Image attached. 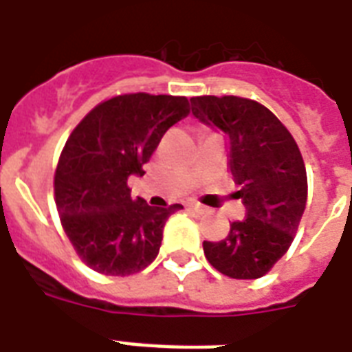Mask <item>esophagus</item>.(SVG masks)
<instances>
[{"label":"esophagus","instance_id":"34e87169","mask_svg":"<svg viewBox=\"0 0 352 352\" xmlns=\"http://www.w3.org/2000/svg\"><path fill=\"white\" fill-rule=\"evenodd\" d=\"M188 208L193 210V212H197V214H204V212H206V208H204L203 204L199 203H190L188 204Z\"/></svg>","mask_w":352,"mask_h":352}]
</instances>
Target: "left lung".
<instances>
[{"mask_svg":"<svg viewBox=\"0 0 352 352\" xmlns=\"http://www.w3.org/2000/svg\"><path fill=\"white\" fill-rule=\"evenodd\" d=\"M193 117L228 140V164L246 217L226 239L204 241V256L234 279L265 276L289 250L307 204V171L298 144L270 109L239 96H193Z\"/></svg>","mask_w":352,"mask_h":352,"instance_id":"8db88e82","label":"left lung"}]
</instances>
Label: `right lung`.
I'll return each mask as SVG.
<instances>
[{"label": "right lung", "instance_id": "add662e5", "mask_svg": "<svg viewBox=\"0 0 352 352\" xmlns=\"http://www.w3.org/2000/svg\"><path fill=\"white\" fill-rule=\"evenodd\" d=\"M188 113L186 96L135 93L102 102L74 127L58 160L54 197L63 230L89 268L129 276L153 263L166 221L182 206L133 199L127 179L144 175L160 138Z\"/></svg>", "mask_w": 352, "mask_h": 352}]
</instances>
